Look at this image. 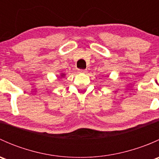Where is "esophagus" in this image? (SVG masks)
Wrapping results in <instances>:
<instances>
[{"mask_svg":"<svg viewBox=\"0 0 159 159\" xmlns=\"http://www.w3.org/2000/svg\"><path fill=\"white\" fill-rule=\"evenodd\" d=\"M78 72H79V73H86V72H87V70H83V69H79L78 70Z\"/></svg>","mask_w":159,"mask_h":159,"instance_id":"1","label":"esophagus"}]
</instances>
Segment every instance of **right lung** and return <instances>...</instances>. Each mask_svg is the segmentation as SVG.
I'll use <instances>...</instances> for the list:
<instances>
[{
    "mask_svg": "<svg viewBox=\"0 0 159 159\" xmlns=\"http://www.w3.org/2000/svg\"><path fill=\"white\" fill-rule=\"evenodd\" d=\"M59 76L61 77V78H65V73H63V72H62V73H61V74H60V75H59Z\"/></svg>",
    "mask_w": 159,
    "mask_h": 159,
    "instance_id": "right-lung-1",
    "label": "right lung"
}]
</instances>
